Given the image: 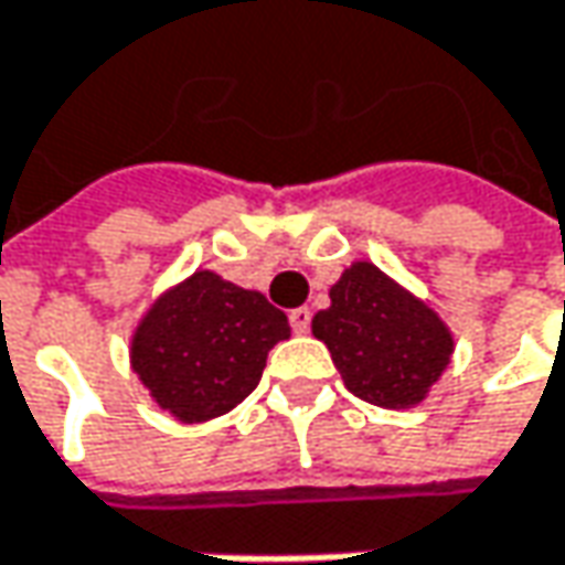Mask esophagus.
<instances>
[{"label":"esophagus","mask_w":565,"mask_h":565,"mask_svg":"<svg viewBox=\"0 0 565 565\" xmlns=\"http://www.w3.org/2000/svg\"><path fill=\"white\" fill-rule=\"evenodd\" d=\"M290 329H294V332H300V335L310 329V310H307V307L290 310Z\"/></svg>","instance_id":"esophagus-1"}]
</instances>
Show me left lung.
Returning <instances> with one entry per match:
<instances>
[{"label": "left lung", "instance_id": "8db88e82", "mask_svg": "<svg viewBox=\"0 0 565 565\" xmlns=\"http://www.w3.org/2000/svg\"><path fill=\"white\" fill-rule=\"evenodd\" d=\"M329 300L313 316V335L351 393L381 409L422 406L454 354V332L438 310L374 262H351Z\"/></svg>", "mask_w": 565, "mask_h": 565}]
</instances>
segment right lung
Masks as SVG:
<instances>
[{"label":"right lung","mask_w":565,"mask_h":565,"mask_svg":"<svg viewBox=\"0 0 565 565\" xmlns=\"http://www.w3.org/2000/svg\"><path fill=\"white\" fill-rule=\"evenodd\" d=\"M284 339H290V322L265 294L198 268L166 287L137 319L130 367L162 413L194 425L236 409Z\"/></svg>","instance_id":"add662e5"}]
</instances>
